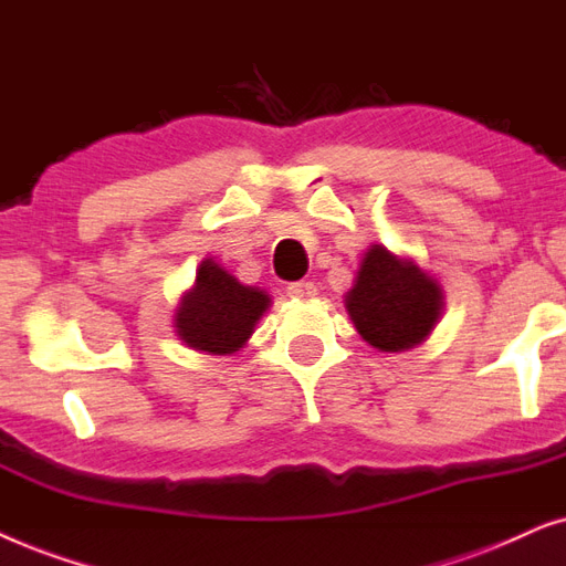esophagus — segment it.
<instances>
[{"label": "esophagus", "mask_w": 566, "mask_h": 566, "mask_svg": "<svg viewBox=\"0 0 566 566\" xmlns=\"http://www.w3.org/2000/svg\"><path fill=\"white\" fill-rule=\"evenodd\" d=\"M287 295L292 300H311L318 295V287L313 282H292L287 287Z\"/></svg>", "instance_id": "34e87169"}]
</instances>
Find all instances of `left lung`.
<instances>
[{
  "instance_id": "8db88e82",
  "label": "left lung",
  "mask_w": 566,
  "mask_h": 566,
  "mask_svg": "<svg viewBox=\"0 0 566 566\" xmlns=\"http://www.w3.org/2000/svg\"><path fill=\"white\" fill-rule=\"evenodd\" d=\"M344 307L373 349L409 352L432 334L446 311V292L411 259L373 243L361 255Z\"/></svg>"
}]
</instances>
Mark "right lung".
Instances as JSON below:
<instances>
[{
    "mask_svg": "<svg viewBox=\"0 0 566 566\" xmlns=\"http://www.w3.org/2000/svg\"><path fill=\"white\" fill-rule=\"evenodd\" d=\"M269 307V292L240 284L222 263L205 259L196 269L193 287L180 297L172 328L180 342L196 352L235 354Z\"/></svg>",
    "mask_w": 566,
    "mask_h": 566,
    "instance_id": "1",
    "label": "right lung"
}]
</instances>
